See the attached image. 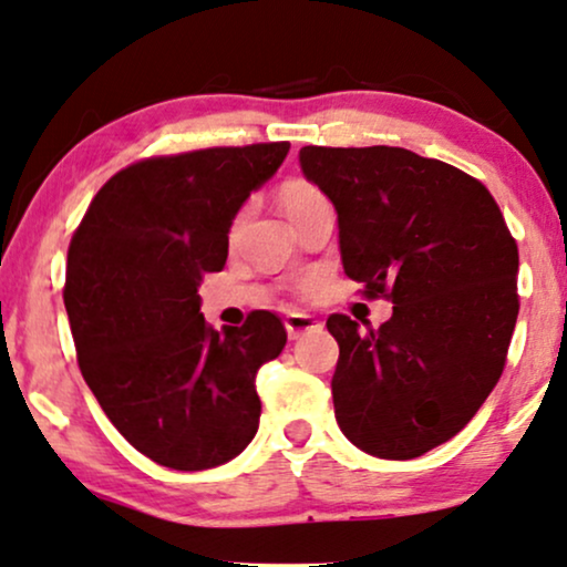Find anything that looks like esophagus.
<instances>
[{
    "instance_id": "esophagus-1",
    "label": "esophagus",
    "mask_w": 567,
    "mask_h": 567,
    "mask_svg": "<svg viewBox=\"0 0 567 567\" xmlns=\"http://www.w3.org/2000/svg\"><path fill=\"white\" fill-rule=\"evenodd\" d=\"M285 330H288V338L296 340L301 338L303 332H311V330H319V322L309 313H301V311H292L285 317Z\"/></svg>"
}]
</instances>
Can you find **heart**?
I'll return each instance as SVG.
<instances>
[{
	"mask_svg": "<svg viewBox=\"0 0 567 567\" xmlns=\"http://www.w3.org/2000/svg\"><path fill=\"white\" fill-rule=\"evenodd\" d=\"M279 200H282L285 214H288V218H292V216L301 214V210L317 206V203H324V195L319 193L313 184L296 179V182L285 184L282 193H279Z\"/></svg>",
	"mask_w": 567,
	"mask_h": 567,
	"instance_id": "1",
	"label": "heart"
}]
</instances>
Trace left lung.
Masks as SVG:
<instances>
[{
	"instance_id": "8db88e82",
	"label": "left lung",
	"mask_w": 567,
	"mask_h": 567,
	"mask_svg": "<svg viewBox=\"0 0 567 567\" xmlns=\"http://www.w3.org/2000/svg\"><path fill=\"white\" fill-rule=\"evenodd\" d=\"M338 214L346 275L388 296L361 330L332 313L336 420L353 446L414 460L473 420L502 378L517 322V245L478 179L404 147H301Z\"/></svg>"
}]
</instances>
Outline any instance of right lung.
I'll use <instances>...</instances> for the list:
<instances>
[{
  "label": "right lung",
  "instance_id": "1",
  "mask_svg": "<svg viewBox=\"0 0 567 567\" xmlns=\"http://www.w3.org/2000/svg\"><path fill=\"white\" fill-rule=\"evenodd\" d=\"M290 142L210 147L124 168L94 195L68 248L63 301L79 367L136 452L172 470L235 460L261 417L256 374L288 332L271 311L206 324L200 279Z\"/></svg>",
  "mask_w": 567,
  "mask_h": 567
}]
</instances>
